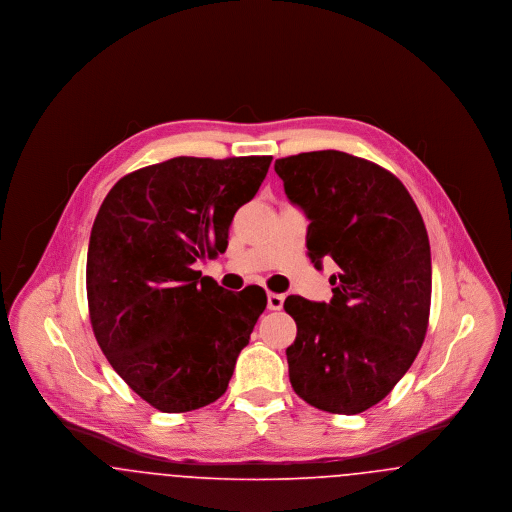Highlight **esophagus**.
<instances>
[{
  "label": "esophagus",
  "instance_id": "obj_1",
  "mask_svg": "<svg viewBox=\"0 0 512 512\" xmlns=\"http://www.w3.org/2000/svg\"><path fill=\"white\" fill-rule=\"evenodd\" d=\"M267 307L268 311H280L284 307V295L282 293L268 292Z\"/></svg>",
  "mask_w": 512,
  "mask_h": 512
}]
</instances>
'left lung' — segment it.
Wrapping results in <instances>:
<instances>
[{
	"instance_id": "obj_1",
	"label": "left lung",
	"mask_w": 512,
	"mask_h": 512,
	"mask_svg": "<svg viewBox=\"0 0 512 512\" xmlns=\"http://www.w3.org/2000/svg\"><path fill=\"white\" fill-rule=\"evenodd\" d=\"M293 205L311 220L309 257L334 259L330 303L290 295L297 324L286 349L290 382L320 411L359 414L413 365L428 330L432 259L424 220L390 171L324 149L276 159Z\"/></svg>"
}]
</instances>
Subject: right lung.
Masks as SVG:
<instances>
[{
    "mask_svg": "<svg viewBox=\"0 0 512 512\" xmlns=\"http://www.w3.org/2000/svg\"><path fill=\"white\" fill-rule=\"evenodd\" d=\"M272 157H174L130 172L92 226L90 320L122 380L161 413L201 409L228 388L267 293L226 292L192 268L226 251L236 211Z\"/></svg>",
    "mask_w": 512,
    "mask_h": 512,
    "instance_id": "obj_1",
    "label": "right lung"
}]
</instances>
